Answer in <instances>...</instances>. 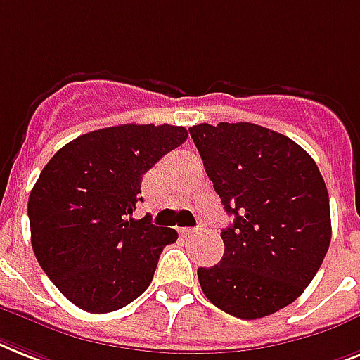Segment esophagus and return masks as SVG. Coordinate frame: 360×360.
Returning <instances> with one entry per match:
<instances>
[{
    "instance_id": "34e87169",
    "label": "esophagus",
    "mask_w": 360,
    "mask_h": 360,
    "mask_svg": "<svg viewBox=\"0 0 360 360\" xmlns=\"http://www.w3.org/2000/svg\"><path fill=\"white\" fill-rule=\"evenodd\" d=\"M198 231H200V227H186V229H183L181 233H183V235H198Z\"/></svg>"
}]
</instances>
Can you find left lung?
I'll use <instances>...</instances> for the list:
<instances>
[{
	"label": "left lung",
	"mask_w": 360,
	"mask_h": 360,
	"mask_svg": "<svg viewBox=\"0 0 360 360\" xmlns=\"http://www.w3.org/2000/svg\"><path fill=\"white\" fill-rule=\"evenodd\" d=\"M233 224L220 264L198 268L201 290L231 316L257 320L302 296L331 242L329 194L312 157L294 140L238 122L190 127Z\"/></svg>",
	"instance_id": "8db88e82"
}]
</instances>
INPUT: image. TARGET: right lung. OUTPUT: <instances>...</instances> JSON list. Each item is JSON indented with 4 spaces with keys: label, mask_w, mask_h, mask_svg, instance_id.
Instances as JSON below:
<instances>
[{
    "label": "right lung",
    "mask_w": 360,
    "mask_h": 360,
    "mask_svg": "<svg viewBox=\"0 0 360 360\" xmlns=\"http://www.w3.org/2000/svg\"><path fill=\"white\" fill-rule=\"evenodd\" d=\"M188 139L177 125H136L81 134L63 146L29 194L31 244L64 297L103 314L150 286L177 231L134 220L142 175Z\"/></svg>",
    "instance_id": "1"
}]
</instances>
